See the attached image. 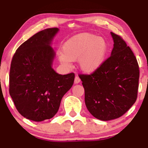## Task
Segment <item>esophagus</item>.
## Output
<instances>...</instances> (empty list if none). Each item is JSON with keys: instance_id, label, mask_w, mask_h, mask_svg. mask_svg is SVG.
<instances>
[{"instance_id": "obj_1", "label": "esophagus", "mask_w": 148, "mask_h": 148, "mask_svg": "<svg viewBox=\"0 0 148 148\" xmlns=\"http://www.w3.org/2000/svg\"><path fill=\"white\" fill-rule=\"evenodd\" d=\"M80 81H81L80 78L78 76H76L75 79H74V83H75V84H79Z\"/></svg>"}]
</instances>
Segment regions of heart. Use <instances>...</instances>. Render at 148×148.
Instances as JSON below:
<instances>
[{
	"mask_svg": "<svg viewBox=\"0 0 148 148\" xmlns=\"http://www.w3.org/2000/svg\"><path fill=\"white\" fill-rule=\"evenodd\" d=\"M108 50V43L103 37L89 33H79L69 39L62 47L60 60L69 65L79 60L80 68L85 72H92L104 62Z\"/></svg>",
	"mask_w": 148,
	"mask_h": 148,
	"instance_id": "1",
	"label": "heart"
}]
</instances>
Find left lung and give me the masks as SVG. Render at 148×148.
Wrapping results in <instances>:
<instances>
[{
    "instance_id": "1",
    "label": "left lung",
    "mask_w": 148,
    "mask_h": 148,
    "mask_svg": "<svg viewBox=\"0 0 148 148\" xmlns=\"http://www.w3.org/2000/svg\"><path fill=\"white\" fill-rule=\"evenodd\" d=\"M113 49L90 74H79L85 103L95 118L107 121L121 117L136 102L140 76L136 58L120 35L111 32Z\"/></svg>"
}]
</instances>
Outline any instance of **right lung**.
<instances>
[{"mask_svg":"<svg viewBox=\"0 0 148 148\" xmlns=\"http://www.w3.org/2000/svg\"><path fill=\"white\" fill-rule=\"evenodd\" d=\"M58 31L51 28L35 34L19 46L11 62L10 95L18 113L33 121L53 118L74 84V73L61 75L51 67L55 53L50 43Z\"/></svg>","mask_w":148,"mask_h":148,"instance_id":"add662e5","label":"right lung"}]
</instances>
